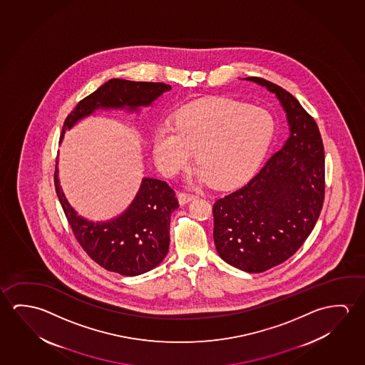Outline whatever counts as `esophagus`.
I'll return each mask as SVG.
<instances>
[{
  "mask_svg": "<svg viewBox=\"0 0 365 365\" xmlns=\"http://www.w3.org/2000/svg\"><path fill=\"white\" fill-rule=\"evenodd\" d=\"M178 197H179L180 204H186V202H191L192 199H195L197 195L189 194V192H179Z\"/></svg>",
  "mask_w": 365,
  "mask_h": 365,
  "instance_id": "34e87169",
  "label": "esophagus"
}]
</instances>
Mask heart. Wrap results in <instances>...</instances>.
<instances>
[{"mask_svg":"<svg viewBox=\"0 0 365 365\" xmlns=\"http://www.w3.org/2000/svg\"><path fill=\"white\" fill-rule=\"evenodd\" d=\"M275 133V119L260 106L231 98L186 104L174 123L157 127L153 153L163 173L185 168L197 148L195 176L217 186L246 179L265 156Z\"/></svg>","mask_w":365,"mask_h":365,"instance_id":"heart-1","label":"heart"}]
</instances>
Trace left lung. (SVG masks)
<instances>
[{"mask_svg":"<svg viewBox=\"0 0 365 365\" xmlns=\"http://www.w3.org/2000/svg\"><path fill=\"white\" fill-rule=\"evenodd\" d=\"M247 81L275 93L289 137L247 184L213 205L220 259L247 272L277 267L298 251L319 220L324 199V152L319 127L299 101L260 77Z\"/></svg>","mask_w":365,"mask_h":365,"instance_id":"8db88e82","label":"left lung"}]
</instances>
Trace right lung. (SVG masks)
<instances>
[{"label":"right lung","mask_w":365,"mask_h":365,"mask_svg":"<svg viewBox=\"0 0 365 365\" xmlns=\"http://www.w3.org/2000/svg\"><path fill=\"white\" fill-rule=\"evenodd\" d=\"M171 90L163 82H135L111 78L82 98L64 120L66 130L98 109L138 111ZM54 185L76 240L86 254L109 272L135 277L161 264L170 246L171 213L179 208L175 191L163 180L143 178L138 192L123 215L106 222H93L71 207L59 184L56 163Z\"/></svg>","instance_id":"obj_1"}]
</instances>
